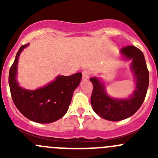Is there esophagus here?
<instances>
[{
	"mask_svg": "<svg viewBox=\"0 0 158 158\" xmlns=\"http://www.w3.org/2000/svg\"><path fill=\"white\" fill-rule=\"evenodd\" d=\"M89 75H90V73H89L88 70H84V71H82V79L84 80L88 79L89 78Z\"/></svg>",
	"mask_w": 158,
	"mask_h": 158,
	"instance_id": "obj_1",
	"label": "esophagus"
}]
</instances>
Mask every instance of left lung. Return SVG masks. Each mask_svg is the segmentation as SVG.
<instances>
[{
  "mask_svg": "<svg viewBox=\"0 0 158 158\" xmlns=\"http://www.w3.org/2000/svg\"><path fill=\"white\" fill-rule=\"evenodd\" d=\"M125 60H131V71L133 73L135 90L128 98H115L109 96L106 85L97 77L91 78L93 85L91 104L92 109L102 118L112 122L123 120L133 115L141 107L145 98L149 85V73L143 52L134 46L121 49Z\"/></svg>",
  "mask_w": 158,
  "mask_h": 158,
  "instance_id": "1",
  "label": "left lung"
}]
</instances>
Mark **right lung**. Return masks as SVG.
I'll return each instance as SVG.
<instances>
[{
	"mask_svg": "<svg viewBox=\"0 0 158 158\" xmlns=\"http://www.w3.org/2000/svg\"><path fill=\"white\" fill-rule=\"evenodd\" d=\"M28 46L29 44L20 47L9 72L11 97L16 107L27 118L37 123H51L67 112L82 75L77 73L69 76H58L47 85L35 90L21 88L17 80V63L20 54Z\"/></svg>",
	"mask_w": 158,
	"mask_h": 158,
	"instance_id": "add662e5",
	"label": "right lung"
}]
</instances>
